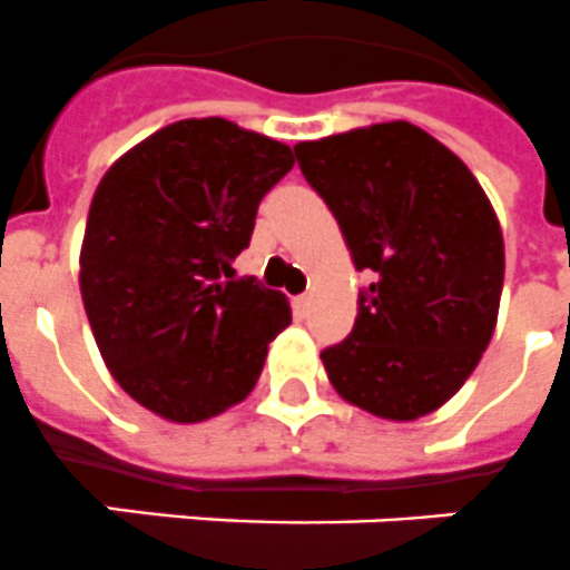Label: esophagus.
Wrapping results in <instances>:
<instances>
[{
    "mask_svg": "<svg viewBox=\"0 0 570 570\" xmlns=\"http://www.w3.org/2000/svg\"><path fill=\"white\" fill-rule=\"evenodd\" d=\"M293 309H295V316H307L309 313V295H298V298H293Z\"/></svg>",
    "mask_w": 570,
    "mask_h": 570,
    "instance_id": "1",
    "label": "esophagus"
}]
</instances>
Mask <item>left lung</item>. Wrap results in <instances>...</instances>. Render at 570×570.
<instances>
[{"mask_svg": "<svg viewBox=\"0 0 570 570\" xmlns=\"http://www.w3.org/2000/svg\"><path fill=\"white\" fill-rule=\"evenodd\" d=\"M295 157L372 277L348 340L322 351L333 390L390 421L433 413L478 368L498 322L492 202L448 146L401 119L298 142Z\"/></svg>", "mask_w": 570, "mask_h": 570, "instance_id": "left-lung-1", "label": "left lung"}]
</instances>
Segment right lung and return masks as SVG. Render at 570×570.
Instances as JSON below:
<instances>
[{
	"label": "right lung",
	"mask_w": 570,
	"mask_h": 570,
	"mask_svg": "<svg viewBox=\"0 0 570 570\" xmlns=\"http://www.w3.org/2000/svg\"><path fill=\"white\" fill-rule=\"evenodd\" d=\"M289 146L228 119L166 125L110 166L81 245V301L114 381L155 415L196 424L239 404L293 322L286 295L234 281Z\"/></svg>",
	"instance_id": "obj_1"
}]
</instances>
